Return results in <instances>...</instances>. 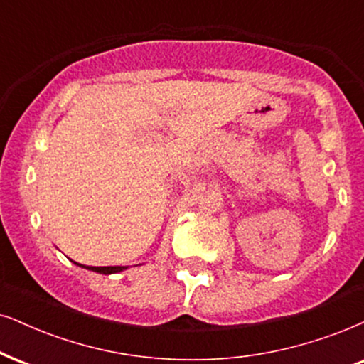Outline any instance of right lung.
<instances>
[{"label":"right lung","instance_id":"right-lung-1","mask_svg":"<svg viewBox=\"0 0 364 364\" xmlns=\"http://www.w3.org/2000/svg\"><path fill=\"white\" fill-rule=\"evenodd\" d=\"M73 264H77V262H73ZM77 265H80V264H77ZM80 267H84V269H89V270H94V272L104 274V275L117 274V272H122V270L127 269V267H122V265H116V267H85V265H80Z\"/></svg>","mask_w":364,"mask_h":364}]
</instances>
